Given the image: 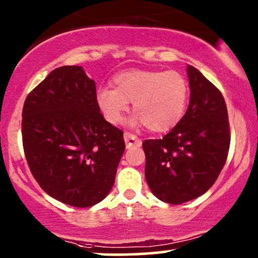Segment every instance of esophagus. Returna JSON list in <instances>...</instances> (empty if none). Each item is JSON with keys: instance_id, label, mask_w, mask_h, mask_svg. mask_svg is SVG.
<instances>
[{"instance_id": "1", "label": "esophagus", "mask_w": 258, "mask_h": 258, "mask_svg": "<svg viewBox=\"0 0 258 258\" xmlns=\"http://www.w3.org/2000/svg\"><path fill=\"white\" fill-rule=\"evenodd\" d=\"M123 138L124 142H126V147L127 148H131V147H140L142 144V140L138 138L137 136L130 134V132H124L123 134Z\"/></svg>"}]
</instances>
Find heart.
I'll return each mask as SVG.
<instances>
[{
  "label": "heart",
  "instance_id": "b5f03b06",
  "mask_svg": "<svg viewBox=\"0 0 258 258\" xmlns=\"http://www.w3.org/2000/svg\"><path fill=\"white\" fill-rule=\"evenodd\" d=\"M112 88L97 92V103L107 122H120L132 101L137 112L134 122L144 123L157 134L170 131L180 122L189 97L187 79L177 71H122L112 77Z\"/></svg>",
  "mask_w": 258,
  "mask_h": 258
}]
</instances>
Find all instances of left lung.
I'll list each match as a JSON object with an SVG mask.
<instances>
[{
    "instance_id": "8db88e82",
    "label": "left lung",
    "mask_w": 258,
    "mask_h": 258,
    "mask_svg": "<svg viewBox=\"0 0 258 258\" xmlns=\"http://www.w3.org/2000/svg\"><path fill=\"white\" fill-rule=\"evenodd\" d=\"M189 105L161 140H146V180L155 197L181 205L200 197L219 176L230 146L228 110L219 89L187 66Z\"/></svg>"
}]
</instances>
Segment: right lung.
I'll return each mask as SVG.
<instances>
[{"instance_id":"right-lung-1","label":"right lung","mask_w":258,"mask_h":258,"mask_svg":"<svg viewBox=\"0 0 258 258\" xmlns=\"http://www.w3.org/2000/svg\"><path fill=\"white\" fill-rule=\"evenodd\" d=\"M22 138L34 179L55 200L90 207L114 186L123 132L104 118L95 82L81 66L53 70L28 94Z\"/></svg>"}]
</instances>
